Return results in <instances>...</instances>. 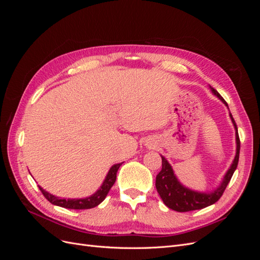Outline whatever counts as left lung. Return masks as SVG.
<instances>
[{"label": "left lung", "mask_w": 260, "mask_h": 260, "mask_svg": "<svg viewBox=\"0 0 260 260\" xmlns=\"http://www.w3.org/2000/svg\"><path fill=\"white\" fill-rule=\"evenodd\" d=\"M211 92L222 102V103L228 106L226 102L222 99V96L209 85ZM230 118L232 120V123L235 129V141H237V154L233 159V162L229 170L226 171V174L223 177L222 182L212 192H198L193 191L191 188H187L184 185L179 182L177 179L172 167L170 164L167 161L164 156H161V170L159 174L156 176V188L158 192L160 199L162 200L164 204L170 209H174L179 212H185L191 211L196 209H202L207 206L215 204L220 198H221L226 185L229 184L230 180L234 174L235 169L238 167L239 162V156H240V138L238 133V127L235 123L233 117L230 113Z\"/></svg>", "instance_id": "1"}]
</instances>
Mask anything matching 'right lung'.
Listing matches in <instances>:
<instances>
[{
	"label": "right lung",
	"mask_w": 260,
	"mask_h": 260,
	"mask_svg": "<svg viewBox=\"0 0 260 260\" xmlns=\"http://www.w3.org/2000/svg\"><path fill=\"white\" fill-rule=\"evenodd\" d=\"M121 164H116L114 166L109 169L108 174L104 180L103 184L101 185V187L99 190L92 194L89 198H85V199H59L56 198V196H54L52 194H50L49 192H46L45 190L41 186H39L40 188L42 194L44 195V198L48 200L50 203H52L53 205H56V206H60V207H64V208H68V209H89V208H93L98 206L99 204H101L103 202L106 198V195L108 194L109 190H111V187L114 185L115 181H116V175H117V171L119 169V167L121 166Z\"/></svg>",
	"instance_id": "right-lung-1"
}]
</instances>
